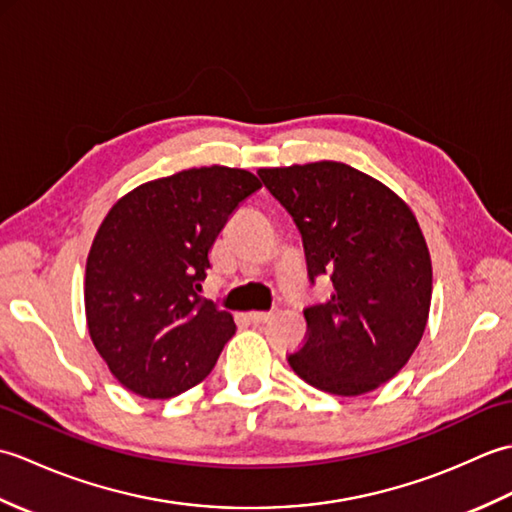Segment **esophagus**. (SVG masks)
Masks as SVG:
<instances>
[{
  "instance_id": "esophagus-1",
  "label": "esophagus",
  "mask_w": 512,
  "mask_h": 512,
  "mask_svg": "<svg viewBox=\"0 0 512 512\" xmlns=\"http://www.w3.org/2000/svg\"><path fill=\"white\" fill-rule=\"evenodd\" d=\"M248 319H250V323L262 325V323H266V321L273 319V312H250V314H248Z\"/></svg>"
}]
</instances>
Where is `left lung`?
Wrapping results in <instances>:
<instances>
[{"label":"left lung","mask_w":512,"mask_h":512,"mask_svg":"<svg viewBox=\"0 0 512 512\" xmlns=\"http://www.w3.org/2000/svg\"><path fill=\"white\" fill-rule=\"evenodd\" d=\"M292 215L310 284L328 301L303 310L308 339L288 356L308 385L361 396L394 378L416 350L431 306V257L416 215L383 182L343 162L259 169Z\"/></svg>","instance_id":"8db88e82"}]
</instances>
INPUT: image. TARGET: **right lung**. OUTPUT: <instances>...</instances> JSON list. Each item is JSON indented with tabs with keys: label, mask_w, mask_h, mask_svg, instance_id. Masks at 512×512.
Listing matches in <instances>:
<instances>
[{
	"label": "right lung",
	"mask_w": 512,
	"mask_h": 512,
	"mask_svg": "<svg viewBox=\"0 0 512 512\" xmlns=\"http://www.w3.org/2000/svg\"><path fill=\"white\" fill-rule=\"evenodd\" d=\"M262 182L246 169L200 167L140 184L118 200L85 266V317L118 383L171 398L211 374L235 321L202 299L209 253Z\"/></svg>",
	"instance_id": "add662e5"
}]
</instances>
